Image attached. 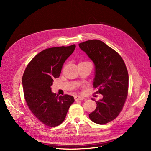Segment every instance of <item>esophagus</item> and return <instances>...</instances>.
Returning a JSON list of instances; mask_svg holds the SVG:
<instances>
[{"instance_id": "34e87169", "label": "esophagus", "mask_w": 151, "mask_h": 151, "mask_svg": "<svg viewBox=\"0 0 151 151\" xmlns=\"http://www.w3.org/2000/svg\"><path fill=\"white\" fill-rule=\"evenodd\" d=\"M74 99L76 101H77V100H83L84 99V98L79 96H74Z\"/></svg>"}]
</instances>
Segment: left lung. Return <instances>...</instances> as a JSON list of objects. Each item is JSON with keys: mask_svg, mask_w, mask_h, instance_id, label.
Returning a JSON list of instances; mask_svg holds the SVG:
<instances>
[{"mask_svg": "<svg viewBox=\"0 0 151 151\" xmlns=\"http://www.w3.org/2000/svg\"><path fill=\"white\" fill-rule=\"evenodd\" d=\"M79 46L94 63L93 86L103 95L102 99L95 101L97 106L89 118L98 124H106L119 115L127 99L129 74L126 65L120 55L101 41L88 40Z\"/></svg>", "mask_w": 151, "mask_h": 151, "instance_id": "obj_1", "label": "left lung"}]
</instances>
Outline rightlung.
Instances as JSON below:
<instances>
[{"instance_id":"obj_1","label":"right lung","mask_w":151,"mask_h":151,"mask_svg":"<svg viewBox=\"0 0 151 151\" xmlns=\"http://www.w3.org/2000/svg\"><path fill=\"white\" fill-rule=\"evenodd\" d=\"M76 45L50 48L32 59L26 68L22 83L27 104L38 120L49 127L58 126L64 121L72 96H56L51 86L59 77L63 63L74 52Z\"/></svg>"}]
</instances>
